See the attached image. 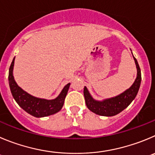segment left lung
I'll return each mask as SVG.
<instances>
[{
	"mask_svg": "<svg viewBox=\"0 0 155 155\" xmlns=\"http://www.w3.org/2000/svg\"><path fill=\"white\" fill-rule=\"evenodd\" d=\"M134 63L136 64L137 77L132 86L120 95L110 99H104L102 101H97L92 97L87 88L85 86L83 93H84L86 106L89 110L96 115H102V116H114L120 113L121 111H123L131 104L138 94L141 80V69L139 65L134 57Z\"/></svg>",
	"mask_w": 155,
	"mask_h": 155,
	"instance_id": "obj_1",
	"label": "left lung"
}]
</instances>
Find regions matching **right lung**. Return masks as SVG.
Wrapping results in <instances>:
<instances>
[{
	"label": "right lung",
	"mask_w": 155,
	"mask_h": 155,
	"mask_svg": "<svg viewBox=\"0 0 155 155\" xmlns=\"http://www.w3.org/2000/svg\"><path fill=\"white\" fill-rule=\"evenodd\" d=\"M14 59L15 58H14L11 66H10L8 80H9L11 92L17 103L25 112L33 116L37 117V118L49 116V115H53L61 110L62 107L64 104L65 98H66V94L69 90L70 83L66 85L60 95L54 99L48 100V99L34 97L23 90L15 82V79L13 76Z\"/></svg>",
	"instance_id": "1"
}]
</instances>
